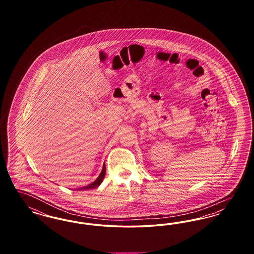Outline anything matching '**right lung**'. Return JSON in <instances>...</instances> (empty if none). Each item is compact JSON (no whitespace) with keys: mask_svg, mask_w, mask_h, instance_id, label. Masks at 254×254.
<instances>
[{"mask_svg":"<svg viewBox=\"0 0 254 254\" xmlns=\"http://www.w3.org/2000/svg\"><path fill=\"white\" fill-rule=\"evenodd\" d=\"M105 175H106V164L104 163L103 169H102L101 173L99 174V176L97 177V179L95 181L92 182V183H90V184H88V185H86L85 187H81V188H77V189H71V190L78 191V190H92V189L98 188V187L102 184L103 180H104Z\"/></svg>","mask_w":254,"mask_h":254,"instance_id":"obj_1","label":"right lung"}]
</instances>
